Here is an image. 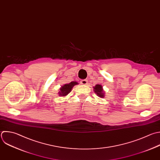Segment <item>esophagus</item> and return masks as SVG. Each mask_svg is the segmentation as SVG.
<instances>
[{"label":"esophagus","mask_w":160,"mask_h":160,"mask_svg":"<svg viewBox=\"0 0 160 160\" xmlns=\"http://www.w3.org/2000/svg\"><path fill=\"white\" fill-rule=\"evenodd\" d=\"M81 84H83V85H87L88 84V80L87 79H82L81 81Z\"/></svg>","instance_id":"1"}]
</instances>
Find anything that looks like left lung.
<instances>
[{
    "label": "left lung",
    "mask_w": 160,
    "mask_h": 160,
    "mask_svg": "<svg viewBox=\"0 0 160 160\" xmlns=\"http://www.w3.org/2000/svg\"><path fill=\"white\" fill-rule=\"evenodd\" d=\"M94 92L97 94V95L98 96H99L100 98L104 97V94L102 87L101 85H99V84L96 85L95 87H94Z\"/></svg>",
    "instance_id": "obj_1"
}]
</instances>
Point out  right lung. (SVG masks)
<instances>
[{
	"instance_id": "obj_1",
	"label": "right lung",
	"mask_w": 160,
	"mask_h": 160,
	"mask_svg": "<svg viewBox=\"0 0 160 160\" xmlns=\"http://www.w3.org/2000/svg\"><path fill=\"white\" fill-rule=\"evenodd\" d=\"M78 82H71L68 84H65L60 89V92H59V96H65L67 94H68V93H69V92H71L72 87L77 84Z\"/></svg>"
}]
</instances>
